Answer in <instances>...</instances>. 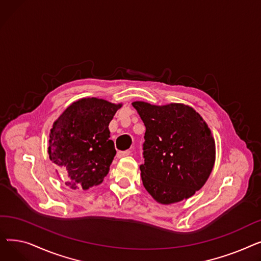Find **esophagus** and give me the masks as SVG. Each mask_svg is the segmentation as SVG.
Masks as SVG:
<instances>
[{
  "label": "esophagus",
  "instance_id": "esophagus-1",
  "mask_svg": "<svg viewBox=\"0 0 261 261\" xmlns=\"http://www.w3.org/2000/svg\"><path fill=\"white\" fill-rule=\"evenodd\" d=\"M131 153L130 150H126V151H118L117 152V158L118 159H121V158H125L127 155H129Z\"/></svg>",
  "mask_w": 261,
  "mask_h": 261
}]
</instances>
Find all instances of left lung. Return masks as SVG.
Returning <instances> with one entry per match:
<instances>
[{"label":"left lung","instance_id":"left-lung-1","mask_svg":"<svg viewBox=\"0 0 261 261\" xmlns=\"http://www.w3.org/2000/svg\"><path fill=\"white\" fill-rule=\"evenodd\" d=\"M132 106L146 127L140 166L144 187L161 204L188 199L207 181L215 164V141L198 112L183 103Z\"/></svg>","mask_w":261,"mask_h":261}]
</instances>
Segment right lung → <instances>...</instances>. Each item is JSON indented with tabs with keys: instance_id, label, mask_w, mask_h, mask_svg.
Returning a JSON list of instances; mask_svg holds the SVG:
<instances>
[{
	"instance_id": "right-lung-1",
	"label": "right lung",
	"mask_w": 261,
	"mask_h": 261,
	"mask_svg": "<svg viewBox=\"0 0 261 261\" xmlns=\"http://www.w3.org/2000/svg\"><path fill=\"white\" fill-rule=\"evenodd\" d=\"M120 107L95 97L81 98L53 123L48 155L67 173L66 186L87 190L103 181L116 154L109 123Z\"/></svg>"
}]
</instances>
